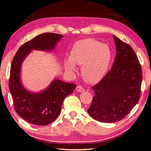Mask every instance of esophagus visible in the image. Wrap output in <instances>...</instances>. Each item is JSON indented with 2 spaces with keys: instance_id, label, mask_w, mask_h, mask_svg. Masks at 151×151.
<instances>
[{
  "instance_id": "1",
  "label": "esophagus",
  "mask_w": 151,
  "mask_h": 151,
  "mask_svg": "<svg viewBox=\"0 0 151 151\" xmlns=\"http://www.w3.org/2000/svg\"><path fill=\"white\" fill-rule=\"evenodd\" d=\"M76 90L78 92H83L84 91V89L81 86H77L76 88Z\"/></svg>"
}]
</instances>
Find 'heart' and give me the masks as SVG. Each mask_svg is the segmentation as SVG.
Returning <instances> with one entry per match:
<instances>
[{"label": "heart", "instance_id": "heart-1", "mask_svg": "<svg viewBox=\"0 0 151 151\" xmlns=\"http://www.w3.org/2000/svg\"><path fill=\"white\" fill-rule=\"evenodd\" d=\"M69 60L65 63L69 71L75 70V64L81 65L83 78L87 82H97L103 77L110 66L111 52L108 45L94 39L78 41L73 46Z\"/></svg>", "mask_w": 151, "mask_h": 151}]
</instances>
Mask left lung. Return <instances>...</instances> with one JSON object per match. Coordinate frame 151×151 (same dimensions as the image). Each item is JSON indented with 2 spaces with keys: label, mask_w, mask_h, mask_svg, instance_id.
I'll list each match as a JSON object with an SVG mask.
<instances>
[{
  "label": "left lung",
  "mask_w": 151,
  "mask_h": 151,
  "mask_svg": "<svg viewBox=\"0 0 151 151\" xmlns=\"http://www.w3.org/2000/svg\"><path fill=\"white\" fill-rule=\"evenodd\" d=\"M116 57L110 70L93 86L94 97L88 111L94 119L114 123L123 119L139 101L142 69L130 45L114 36Z\"/></svg>",
  "instance_id": "obj_1"
}]
</instances>
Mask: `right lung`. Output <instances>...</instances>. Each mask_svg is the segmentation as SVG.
Returning a JSON list of instances; mask_svg holds the SVG:
<instances>
[{
	"label": "right lung",
	"mask_w": 151,
	"mask_h": 151,
	"mask_svg": "<svg viewBox=\"0 0 151 151\" xmlns=\"http://www.w3.org/2000/svg\"><path fill=\"white\" fill-rule=\"evenodd\" d=\"M62 37L61 34L44 33L24 43L13 58L9 89L17 114L23 119L38 126L49 124L60 114L64 99L72 93L76 85L55 80L49 87L39 93H32L22 87L20 80L22 63L33 49L50 50L54 49L57 41Z\"/></svg>",
	"instance_id": "obj_1"
}]
</instances>
